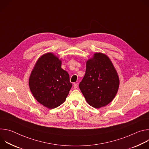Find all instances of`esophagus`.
I'll return each mask as SVG.
<instances>
[{
	"instance_id": "34e87169",
	"label": "esophagus",
	"mask_w": 149,
	"mask_h": 149,
	"mask_svg": "<svg viewBox=\"0 0 149 149\" xmlns=\"http://www.w3.org/2000/svg\"><path fill=\"white\" fill-rule=\"evenodd\" d=\"M73 87H74V88L75 89L77 88V87H78V84H77V83H74V85H73Z\"/></svg>"
}]
</instances>
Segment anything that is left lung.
Listing matches in <instances>:
<instances>
[{
    "mask_svg": "<svg viewBox=\"0 0 149 149\" xmlns=\"http://www.w3.org/2000/svg\"><path fill=\"white\" fill-rule=\"evenodd\" d=\"M119 84L117 72L110 58L97 52L87 61L86 74L79 87L88 104L99 109L113 101Z\"/></svg>",
    "mask_w": 149,
    "mask_h": 149,
    "instance_id": "8db88e82",
    "label": "left lung"
}]
</instances>
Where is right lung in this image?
Segmentation results:
<instances>
[{
    "label": "right lung",
    "mask_w": 149,
    "mask_h": 149,
    "mask_svg": "<svg viewBox=\"0 0 149 149\" xmlns=\"http://www.w3.org/2000/svg\"><path fill=\"white\" fill-rule=\"evenodd\" d=\"M61 63L54 54L47 53L38 59L29 77V86L33 97L49 109L65 101L72 86Z\"/></svg>",
    "instance_id": "add662e5"
}]
</instances>
